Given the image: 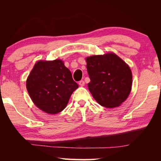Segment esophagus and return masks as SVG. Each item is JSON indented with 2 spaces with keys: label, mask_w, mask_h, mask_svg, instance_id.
Here are the masks:
<instances>
[{
  "label": "esophagus",
  "mask_w": 161,
  "mask_h": 161,
  "mask_svg": "<svg viewBox=\"0 0 161 161\" xmlns=\"http://www.w3.org/2000/svg\"><path fill=\"white\" fill-rule=\"evenodd\" d=\"M79 84H80L81 86H84V84H85V82H84V80H81L79 81Z\"/></svg>",
  "instance_id": "34e87169"
}]
</instances>
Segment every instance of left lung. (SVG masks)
I'll list each match as a JSON object with an SVG mask.
<instances>
[{
    "instance_id": "8db88e82",
    "label": "left lung",
    "mask_w": 161,
    "mask_h": 161,
    "mask_svg": "<svg viewBox=\"0 0 161 161\" xmlns=\"http://www.w3.org/2000/svg\"><path fill=\"white\" fill-rule=\"evenodd\" d=\"M86 61L90 78L88 88L94 99L102 107H119L131 90L132 73L129 65L114 53L88 57Z\"/></svg>"
}]
</instances>
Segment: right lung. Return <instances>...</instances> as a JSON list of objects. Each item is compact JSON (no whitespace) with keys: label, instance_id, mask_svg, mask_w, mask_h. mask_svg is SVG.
<instances>
[{"label":"right lung","instance_id":"add662e5","mask_svg":"<svg viewBox=\"0 0 161 161\" xmlns=\"http://www.w3.org/2000/svg\"><path fill=\"white\" fill-rule=\"evenodd\" d=\"M78 86L60 59L38 61L26 81L27 90L35 105L51 114L64 109Z\"/></svg>","mask_w":161,"mask_h":161}]
</instances>
